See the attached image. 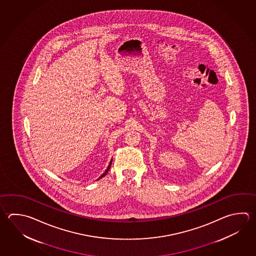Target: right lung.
Here are the masks:
<instances>
[{"label": "right lung", "instance_id": "add662e5", "mask_svg": "<svg viewBox=\"0 0 256 256\" xmlns=\"http://www.w3.org/2000/svg\"><path fill=\"white\" fill-rule=\"evenodd\" d=\"M111 163H112V161H110V164H108V168H106V171H105V172H104V173H103V174H102V176H100V178H98V179L102 178H103V176H106V174H108V170H110V168Z\"/></svg>", "mask_w": 256, "mask_h": 256}]
</instances>
